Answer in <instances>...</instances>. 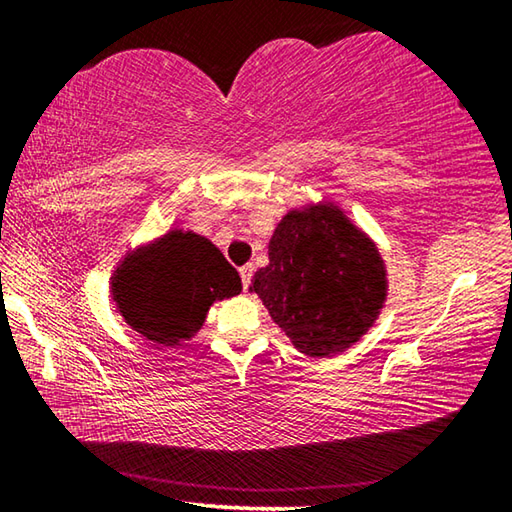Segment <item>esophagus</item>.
<instances>
[{"instance_id":"obj_1","label":"esophagus","mask_w":512,"mask_h":512,"mask_svg":"<svg viewBox=\"0 0 512 512\" xmlns=\"http://www.w3.org/2000/svg\"><path fill=\"white\" fill-rule=\"evenodd\" d=\"M253 273H255V266H253V264H246V266H241V268H239L241 284H244V289H246V291H248V287H250V277H253Z\"/></svg>"}]
</instances>
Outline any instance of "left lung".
I'll return each mask as SVG.
<instances>
[{"mask_svg":"<svg viewBox=\"0 0 512 512\" xmlns=\"http://www.w3.org/2000/svg\"><path fill=\"white\" fill-rule=\"evenodd\" d=\"M250 291L296 350L329 359L375 325L388 277L375 241L325 201L282 216L268 241V266L255 273Z\"/></svg>","mask_w":512,"mask_h":512,"instance_id":"8db88e82","label":"left lung"}]
</instances>
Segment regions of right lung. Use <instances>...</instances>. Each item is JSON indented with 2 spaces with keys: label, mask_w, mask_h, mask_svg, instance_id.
I'll return each mask as SVG.
<instances>
[{
  "label": "right lung",
  "mask_w": 512,
  "mask_h": 512,
  "mask_svg": "<svg viewBox=\"0 0 512 512\" xmlns=\"http://www.w3.org/2000/svg\"><path fill=\"white\" fill-rule=\"evenodd\" d=\"M117 314L146 341L176 348L196 336L216 300L241 293L235 266L210 239L169 230L112 275Z\"/></svg>",
  "instance_id": "add662e5"
}]
</instances>
